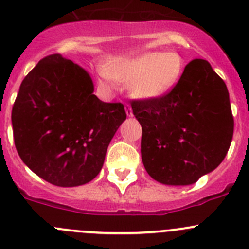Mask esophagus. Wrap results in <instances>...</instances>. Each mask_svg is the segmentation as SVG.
I'll return each instance as SVG.
<instances>
[{
	"label": "esophagus",
	"instance_id": "obj_1",
	"mask_svg": "<svg viewBox=\"0 0 249 249\" xmlns=\"http://www.w3.org/2000/svg\"><path fill=\"white\" fill-rule=\"evenodd\" d=\"M125 109H126L127 117H132V115H134V113H132V109H131V106H130L129 104L125 105Z\"/></svg>",
	"mask_w": 249,
	"mask_h": 249
}]
</instances>
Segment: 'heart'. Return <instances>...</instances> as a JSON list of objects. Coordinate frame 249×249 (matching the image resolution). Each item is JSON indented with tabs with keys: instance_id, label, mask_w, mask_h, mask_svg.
<instances>
[{
	"instance_id": "heart-1",
	"label": "heart",
	"mask_w": 249,
	"mask_h": 249,
	"mask_svg": "<svg viewBox=\"0 0 249 249\" xmlns=\"http://www.w3.org/2000/svg\"><path fill=\"white\" fill-rule=\"evenodd\" d=\"M184 70V60L176 52H149L110 67V77L131 84L139 99H159L171 91ZM108 74H105L110 80Z\"/></svg>"
}]
</instances>
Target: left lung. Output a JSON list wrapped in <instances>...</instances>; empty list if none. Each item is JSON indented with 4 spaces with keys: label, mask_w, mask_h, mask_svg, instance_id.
Masks as SVG:
<instances>
[{
    "label": "left lung",
    "mask_w": 249,
    "mask_h": 249,
    "mask_svg": "<svg viewBox=\"0 0 249 249\" xmlns=\"http://www.w3.org/2000/svg\"><path fill=\"white\" fill-rule=\"evenodd\" d=\"M131 107L143 165L158 182L193 184L224 160L233 134L229 91L206 60L189 62L166 95L131 100Z\"/></svg>",
    "instance_id": "left-lung-1"
}]
</instances>
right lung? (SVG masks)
<instances>
[{
    "mask_svg": "<svg viewBox=\"0 0 249 249\" xmlns=\"http://www.w3.org/2000/svg\"><path fill=\"white\" fill-rule=\"evenodd\" d=\"M92 91L88 72L59 54L43 57L20 85L12 109L18 154L57 187L94 179L126 119L124 105L102 102Z\"/></svg>",
    "mask_w": 249,
    "mask_h": 249,
    "instance_id": "right-lung-1",
    "label": "right lung"
}]
</instances>
